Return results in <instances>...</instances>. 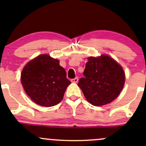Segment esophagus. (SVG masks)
I'll return each instance as SVG.
<instances>
[{"label":"esophagus","mask_w":146,"mask_h":146,"mask_svg":"<svg viewBox=\"0 0 146 146\" xmlns=\"http://www.w3.org/2000/svg\"><path fill=\"white\" fill-rule=\"evenodd\" d=\"M71 82L73 83H77L78 82V78H75L74 79H72Z\"/></svg>","instance_id":"esophagus-1"}]
</instances>
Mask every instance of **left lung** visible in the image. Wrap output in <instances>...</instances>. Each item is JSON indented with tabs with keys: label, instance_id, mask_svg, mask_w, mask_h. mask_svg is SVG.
Here are the masks:
<instances>
[{
	"label": "left lung",
	"instance_id": "obj_1",
	"mask_svg": "<svg viewBox=\"0 0 146 146\" xmlns=\"http://www.w3.org/2000/svg\"><path fill=\"white\" fill-rule=\"evenodd\" d=\"M78 86L89 103L100 106L113 102L119 95L125 83L121 66L106 55L89 57Z\"/></svg>",
	"mask_w": 146,
	"mask_h": 146
}]
</instances>
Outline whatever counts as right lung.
I'll return each mask as SVG.
<instances>
[{"mask_svg":"<svg viewBox=\"0 0 146 146\" xmlns=\"http://www.w3.org/2000/svg\"><path fill=\"white\" fill-rule=\"evenodd\" d=\"M21 83L25 93L35 103L51 107L62 100L71 82L59 60L42 54L27 64L21 73Z\"/></svg>","mask_w":146,"mask_h":146,"instance_id":"right-lung-1","label":"right lung"}]
</instances>
